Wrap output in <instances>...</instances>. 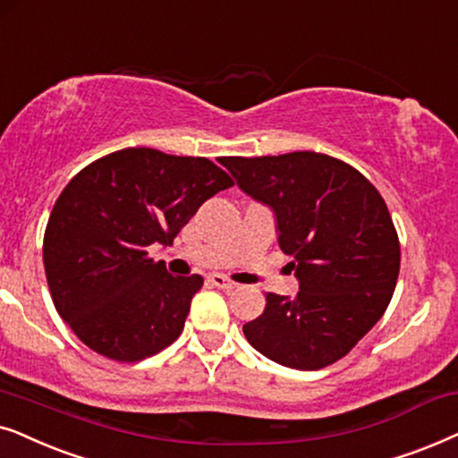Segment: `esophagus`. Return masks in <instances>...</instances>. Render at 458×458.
Segmentation results:
<instances>
[{
  "instance_id": "34e87169",
  "label": "esophagus",
  "mask_w": 458,
  "mask_h": 458,
  "mask_svg": "<svg viewBox=\"0 0 458 458\" xmlns=\"http://www.w3.org/2000/svg\"><path fill=\"white\" fill-rule=\"evenodd\" d=\"M209 283H211L213 286H217V289H222V291H233V289H236L234 280L225 278V276H222V274H211Z\"/></svg>"
}]
</instances>
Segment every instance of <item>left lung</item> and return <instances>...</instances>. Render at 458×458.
Returning <instances> with one entry per match:
<instances>
[{"instance_id":"left-lung-1","label":"left lung","mask_w":458,"mask_h":458,"mask_svg":"<svg viewBox=\"0 0 458 458\" xmlns=\"http://www.w3.org/2000/svg\"><path fill=\"white\" fill-rule=\"evenodd\" d=\"M219 163L274 211L300 280L293 300L267 293L264 314L242 327L247 341L289 369L337 362L377 325L398 283L400 241L386 200L358 169L320 152Z\"/></svg>"}]
</instances>
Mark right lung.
Returning a JSON list of instances; mask_svg holds the SVG:
<instances>
[{
  "mask_svg": "<svg viewBox=\"0 0 458 458\" xmlns=\"http://www.w3.org/2000/svg\"><path fill=\"white\" fill-rule=\"evenodd\" d=\"M205 157L123 148L72 178L44 234V266L60 318L89 350L138 362L180 337L203 276H172L148 258L172 245L199 207L233 186Z\"/></svg>",
  "mask_w": 458,
  "mask_h": 458,
  "instance_id": "obj_1",
  "label": "right lung"
}]
</instances>
